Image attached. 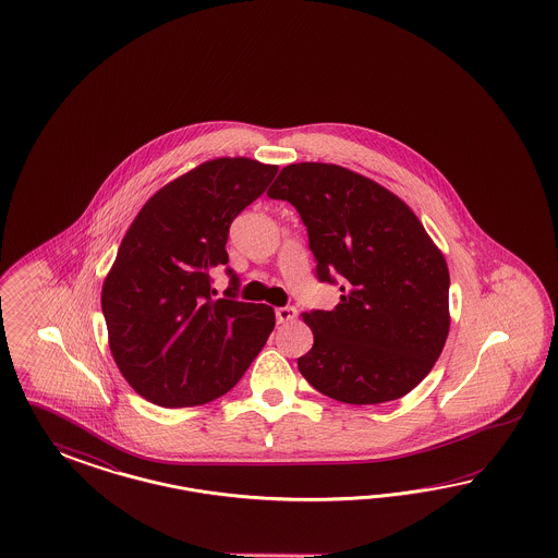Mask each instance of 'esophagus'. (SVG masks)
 Masks as SVG:
<instances>
[{"label":"esophagus","mask_w":558,"mask_h":558,"mask_svg":"<svg viewBox=\"0 0 558 558\" xmlns=\"http://www.w3.org/2000/svg\"><path fill=\"white\" fill-rule=\"evenodd\" d=\"M296 317V308L294 306H278L276 308V322L287 323L292 322Z\"/></svg>","instance_id":"1"}]
</instances>
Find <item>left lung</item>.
I'll list each match as a JSON object with an SVG mask.
<instances>
[{
    "mask_svg": "<svg viewBox=\"0 0 558 558\" xmlns=\"http://www.w3.org/2000/svg\"><path fill=\"white\" fill-rule=\"evenodd\" d=\"M301 215L317 280L339 284L333 311L303 319L315 343L299 357L313 389L352 405L405 397L448 338L446 259L387 187L329 163H292L268 190Z\"/></svg>",
    "mask_w": 558,
    "mask_h": 558,
    "instance_id": "left-lung-1",
    "label": "left lung"
}]
</instances>
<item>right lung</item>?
Returning a JSON list of instances; mask_svg holds the SVG:
<instances>
[{
	"instance_id": "obj_1",
	"label": "right lung",
	"mask_w": 558,
	"mask_h": 558,
	"mask_svg": "<svg viewBox=\"0 0 558 558\" xmlns=\"http://www.w3.org/2000/svg\"><path fill=\"white\" fill-rule=\"evenodd\" d=\"M278 168L247 157L206 161L141 208L101 288L114 362L159 407L203 405L229 392L262 352L274 308L236 299L239 276L215 300L209 271L227 265L229 227Z\"/></svg>"
}]
</instances>
